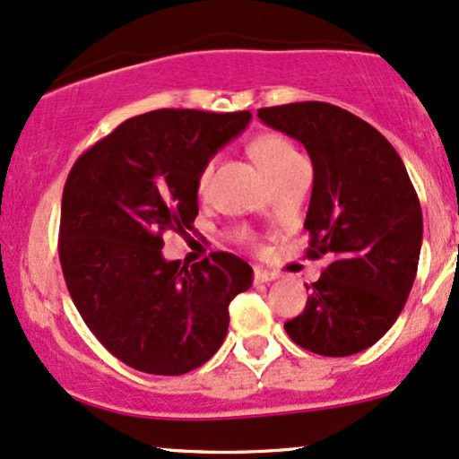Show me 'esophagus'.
I'll list each match as a JSON object with an SVG mask.
<instances>
[{
    "label": "esophagus",
    "mask_w": 459,
    "mask_h": 459,
    "mask_svg": "<svg viewBox=\"0 0 459 459\" xmlns=\"http://www.w3.org/2000/svg\"><path fill=\"white\" fill-rule=\"evenodd\" d=\"M276 273H270V270H264V268H255V273H253V279H255V282H270L276 279Z\"/></svg>",
    "instance_id": "obj_1"
}]
</instances>
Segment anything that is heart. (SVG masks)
<instances>
[{"mask_svg": "<svg viewBox=\"0 0 459 459\" xmlns=\"http://www.w3.org/2000/svg\"><path fill=\"white\" fill-rule=\"evenodd\" d=\"M251 155L255 157L259 168L268 174L270 180L281 177L282 172H287L293 163H298L302 157L298 155V151L293 149V144L287 138H282L279 134H262L257 135L251 143ZM208 183V168L204 169L197 178V186L204 189Z\"/></svg>", "mask_w": 459, "mask_h": 459, "instance_id": "b5f03b06", "label": "heart"}]
</instances>
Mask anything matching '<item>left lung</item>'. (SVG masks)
Wrapping results in <instances>:
<instances>
[{
	"instance_id": "1",
	"label": "left lung",
	"mask_w": 459,
	"mask_h": 459,
	"mask_svg": "<svg viewBox=\"0 0 459 459\" xmlns=\"http://www.w3.org/2000/svg\"><path fill=\"white\" fill-rule=\"evenodd\" d=\"M257 117L308 151L307 255L330 259L285 332L325 358L359 353L395 324L415 282L423 236L415 186L385 135L349 110L298 101L259 108Z\"/></svg>"
}]
</instances>
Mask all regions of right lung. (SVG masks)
I'll return each instance as SVG.
<instances>
[{
  "label": "right lung",
  "mask_w": 459,
  "mask_h": 459,
  "mask_svg": "<svg viewBox=\"0 0 459 459\" xmlns=\"http://www.w3.org/2000/svg\"><path fill=\"white\" fill-rule=\"evenodd\" d=\"M251 112L163 108L127 118L67 174L59 262L95 338L140 372L177 377L217 353L230 302L247 291L245 259L214 251L186 268L161 255L163 234L189 236L197 178Z\"/></svg>",
  "instance_id": "add662e5"
}]
</instances>
